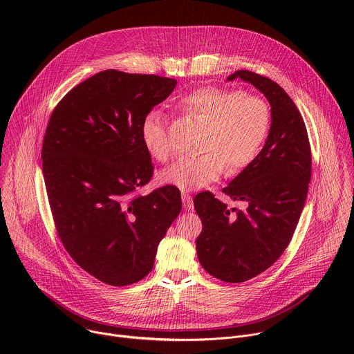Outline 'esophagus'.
<instances>
[{
	"label": "esophagus",
	"mask_w": 354,
	"mask_h": 354,
	"mask_svg": "<svg viewBox=\"0 0 354 354\" xmlns=\"http://www.w3.org/2000/svg\"><path fill=\"white\" fill-rule=\"evenodd\" d=\"M182 200H183V207H185V210H193V198H192V196L189 194V193H186V192H183L182 193Z\"/></svg>",
	"instance_id": "1"
}]
</instances>
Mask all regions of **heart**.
<instances>
[{
	"label": "heart",
	"mask_w": 354,
	"mask_h": 354,
	"mask_svg": "<svg viewBox=\"0 0 354 354\" xmlns=\"http://www.w3.org/2000/svg\"><path fill=\"white\" fill-rule=\"evenodd\" d=\"M178 106L207 123L198 157H185L161 174V180L183 192H193L216 182L227 169L236 174L254 162L270 130V108L257 95L236 88L200 86L185 95ZM148 154L160 162L174 151L165 118L151 111L140 127Z\"/></svg>",
	"instance_id": "1"
}]
</instances>
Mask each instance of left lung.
<instances>
[{
    "label": "left lung",
    "mask_w": 354,
    "mask_h": 354,
    "mask_svg": "<svg viewBox=\"0 0 354 354\" xmlns=\"http://www.w3.org/2000/svg\"><path fill=\"white\" fill-rule=\"evenodd\" d=\"M258 88L272 106V126L258 158L223 193L245 209H227L212 192L194 197L203 230L196 239L200 265L227 283H242L269 269L288 246L306 205L311 179V145L292 99L274 81L248 70L235 71Z\"/></svg>",
    "instance_id": "1"
}]
</instances>
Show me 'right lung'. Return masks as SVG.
<instances>
[{"mask_svg":"<svg viewBox=\"0 0 354 354\" xmlns=\"http://www.w3.org/2000/svg\"><path fill=\"white\" fill-rule=\"evenodd\" d=\"M176 80L100 71L53 109L41 168L59 238L74 262L109 286H129L154 266L157 248L182 209L167 185L141 196L154 174L140 127Z\"/></svg>","mask_w":354,"mask_h":354,"instance_id":"right-lung-1","label":"right lung"}]
</instances>
